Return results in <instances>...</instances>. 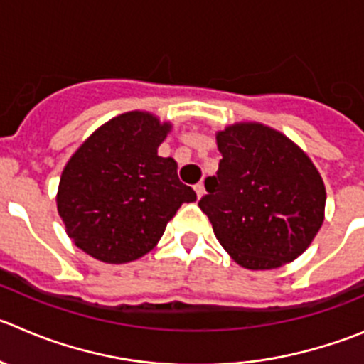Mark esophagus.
I'll return each mask as SVG.
<instances>
[{
    "mask_svg": "<svg viewBox=\"0 0 364 364\" xmlns=\"http://www.w3.org/2000/svg\"><path fill=\"white\" fill-rule=\"evenodd\" d=\"M204 184H202V182H198V184L195 186V193H196V196H198V198H202V196H204Z\"/></svg>",
    "mask_w": 364,
    "mask_h": 364,
    "instance_id": "obj_1",
    "label": "esophagus"
}]
</instances>
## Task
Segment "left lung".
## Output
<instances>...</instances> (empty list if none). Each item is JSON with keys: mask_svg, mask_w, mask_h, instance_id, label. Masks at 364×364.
I'll use <instances>...</instances> for the list:
<instances>
[{"mask_svg": "<svg viewBox=\"0 0 364 364\" xmlns=\"http://www.w3.org/2000/svg\"><path fill=\"white\" fill-rule=\"evenodd\" d=\"M216 146L218 171L205 178L198 208L220 245L249 271L294 262L325 220V184L311 156L262 122L225 126Z\"/></svg>", "mask_w": 364, "mask_h": 364, "instance_id": "8db88e82", "label": "left lung"}]
</instances>
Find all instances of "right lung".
<instances>
[{"mask_svg": "<svg viewBox=\"0 0 364 364\" xmlns=\"http://www.w3.org/2000/svg\"><path fill=\"white\" fill-rule=\"evenodd\" d=\"M171 122L126 112L99 126L75 149L59 180L58 213L81 251L105 263L139 259L162 238L169 220L196 193L182 184L159 146Z\"/></svg>", "mask_w": 364, "mask_h": 364, "instance_id": "obj_1", "label": "right lung"}]
</instances>
